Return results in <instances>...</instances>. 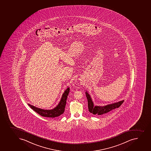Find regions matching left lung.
Segmentation results:
<instances>
[{
    "instance_id": "1",
    "label": "left lung",
    "mask_w": 151,
    "mask_h": 151,
    "mask_svg": "<svg viewBox=\"0 0 151 151\" xmlns=\"http://www.w3.org/2000/svg\"><path fill=\"white\" fill-rule=\"evenodd\" d=\"M86 94L88 99V110L90 113H93V115H101L107 113L113 109L119 107L124 101V100H122L116 103L107 105L106 106H103V107L94 106L93 102L92 101L91 96L88 94V93L86 92Z\"/></svg>"
}]
</instances>
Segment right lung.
<instances>
[{"label":"right lung","mask_w":151,"mask_h":151,"mask_svg":"<svg viewBox=\"0 0 151 151\" xmlns=\"http://www.w3.org/2000/svg\"><path fill=\"white\" fill-rule=\"evenodd\" d=\"M69 88H67L64 91L61 100L58 105L52 110H44L40 109L38 108L35 107V106L29 104V106L35 112L42 116L48 117V118H55L60 116V115L63 114L64 112L66 102L67 99V96L68 95L69 92Z\"/></svg>","instance_id":"right-lung-1"}]
</instances>
